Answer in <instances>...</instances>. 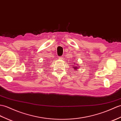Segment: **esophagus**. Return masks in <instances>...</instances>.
<instances>
[{"mask_svg": "<svg viewBox=\"0 0 121 121\" xmlns=\"http://www.w3.org/2000/svg\"><path fill=\"white\" fill-rule=\"evenodd\" d=\"M60 59H63V56H61V57H59Z\"/></svg>", "mask_w": 121, "mask_h": 121, "instance_id": "obj_1", "label": "esophagus"}]
</instances>
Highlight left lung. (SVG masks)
<instances>
[{
    "instance_id": "left-lung-1",
    "label": "left lung",
    "mask_w": 121,
    "mask_h": 121,
    "mask_svg": "<svg viewBox=\"0 0 121 121\" xmlns=\"http://www.w3.org/2000/svg\"><path fill=\"white\" fill-rule=\"evenodd\" d=\"M74 64H75V63H74ZM73 68H74V69H75V70H77L78 69H79V66H78V64H76V65H75V66H73Z\"/></svg>"
}]
</instances>
